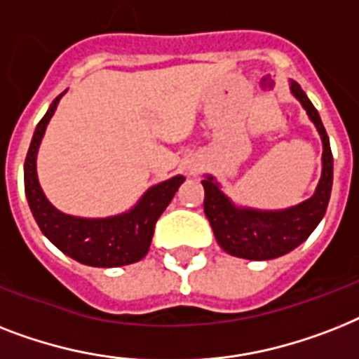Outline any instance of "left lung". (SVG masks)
<instances>
[{
  "instance_id": "1",
  "label": "left lung",
  "mask_w": 359,
  "mask_h": 359,
  "mask_svg": "<svg viewBox=\"0 0 359 359\" xmlns=\"http://www.w3.org/2000/svg\"><path fill=\"white\" fill-rule=\"evenodd\" d=\"M291 94L304 107L323 140V171L316 194L304 203L285 210H255L236 206L221 191L214 177L203 180L205 186V214L214 236L225 252L245 260H273L299 247L316 230L330 201L334 158L330 140L321 121V116L311 104L301 84L291 81Z\"/></svg>"
}]
</instances>
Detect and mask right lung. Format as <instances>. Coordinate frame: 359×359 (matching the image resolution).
I'll return each mask as SVG.
<instances>
[{
	"instance_id": "right-lung-1",
	"label": "right lung",
	"mask_w": 359,
	"mask_h": 359,
	"mask_svg": "<svg viewBox=\"0 0 359 359\" xmlns=\"http://www.w3.org/2000/svg\"><path fill=\"white\" fill-rule=\"evenodd\" d=\"M62 95L64 92L53 99L46 116L36 125L23 165L25 195L34 221L57 249L79 264L92 267H121L140 262L149 250L156 221L171 203L175 191L184 182V177L177 175L149 188L136 206L125 214L101 219L62 214L43 195L36 177L38 147Z\"/></svg>"
}]
</instances>
